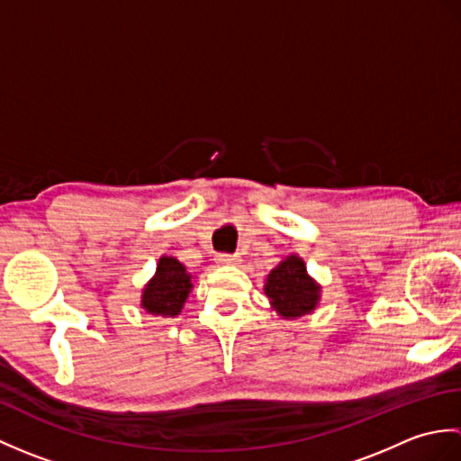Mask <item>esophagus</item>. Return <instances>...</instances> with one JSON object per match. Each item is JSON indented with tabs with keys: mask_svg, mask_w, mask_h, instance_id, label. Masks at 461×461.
<instances>
[{
	"mask_svg": "<svg viewBox=\"0 0 461 461\" xmlns=\"http://www.w3.org/2000/svg\"><path fill=\"white\" fill-rule=\"evenodd\" d=\"M215 261L220 263V266H236V263H240V256L238 253H220L218 258H215Z\"/></svg>",
	"mask_w": 461,
	"mask_h": 461,
	"instance_id": "obj_1",
	"label": "esophagus"
}]
</instances>
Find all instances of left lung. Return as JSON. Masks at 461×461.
<instances>
[{
  "instance_id": "obj_1",
  "label": "left lung",
  "mask_w": 461,
  "mask_h": 461,
  "mask_svg": "<svg viewBox=\"0 0 461 461\" xmlns=\"http://www.w3.org/2000/svg\"><path fill=\"white\" fill-rule=\"evenodd\" d=\"M266 293L283 317L307 315L319 301V285L307 276L303 259L295 256L281 261L269 273Z\"/></svg>"
}]
</instances>
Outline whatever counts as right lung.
Masks as SVG:
<instances>
[{
    "mask_svg": "<svg viewBox=\"0 0 461 461\" xmlns=\"http://www.w3.org/2000/svg\"><path fill=\"white\" fill-rule=\"evenodd\" d=\"M192 289L190 273L178 259L162 258L156 276L142 293V307L152 315H178Z\"/></svg>",
    "mask_w": 461,
    "mask_h": 461,
    "instance_id": "add662e5",
    "label": "right lung"
}]
</instances>
